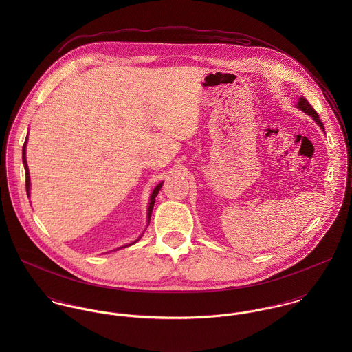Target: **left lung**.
I'll list each match as a JSON object with an SVG mask.
<instances>
[{
    "mask_svg": "<svg viewBox=\"0 0 352 352\" xmlns=\"http://www.w3.org/2000/svg\"><path fill=\"white\" fill-rule=\"evenodd\" d=\"M298 108L302 109L303 112H306L307 115H310V116H311V118H313V119H314V120H316V122L320 124V127H321V129H324V124H322V122L320 120V118H318V113L316 112V109H314V108L310 105V102L306 100L305 98H301L300 101H298Z\"/></svg>",
    "mask_w": 352,
    "mask_h": 352,
    "instance_id": "8db88e82",
    "label": "left lung"
}]
</instances>
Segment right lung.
<instances>
[{
  "mask_svg": "<svg viewBox=\"0 0 352 352\" xmlns=\"http://www.w3.org/2000/svg\"><path fill=\"white\" fill-rule=\"evenodd\" d=\"M25 145H27V140H25L24 146H23V164H24V169H25V190H27V195H30V172H28V165H27V160H25ZM161 187H162V183H160V184L154 188V191H153V194H151L149 210H148V218H149V219H151V211H153V206H154V201H155V197H157L158 191L161 190ZM129 245H131V244H129Z\"/></svg>",
  "mask_w": 352,
  "mask_h": 352,
  "instance_id": "add662e5",
  "label": "right lung"
}]
</instances>
